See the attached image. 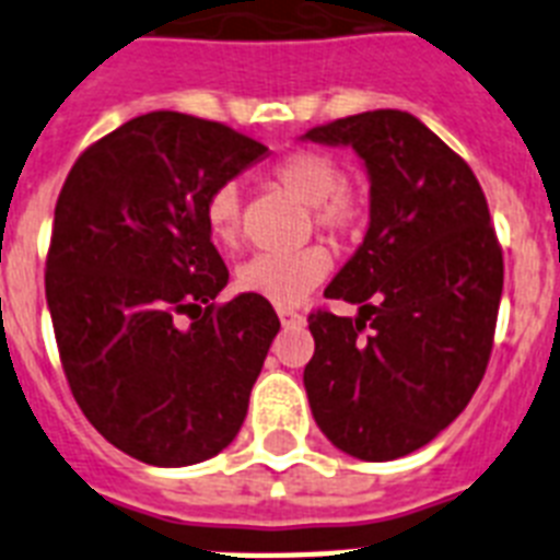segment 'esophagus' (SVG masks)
Segmentation results:
<instances>
[{
	"mask_svg": "<svg viewBox=\"0 0 560 560\" xmlns=\"http://www.w3.org/2000/svg\"><path fill=\"white\" fill-rule=\"evenodd\" d=\"M279 318H281V324H299L302 322V313L293 307H279Z\"/></svg>",
	"mask_w": 560,
	"mask_h": 560,
	"instance_id": "obj_1",
	"label": "esophagus"
}]
</instances>
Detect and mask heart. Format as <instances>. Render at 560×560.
<instances>
[{
  "label": "heart",
  "mask_w": 560,
  "mask_h": 560,
  "mask_svg": "<svg viewBox=\"0 0 560 560\" xmlns=\"http://www.w3.org/2000/svg\"><path fill=\"white\" fill-rule=\"evenodd\" d=\"M270 178L281 190L310 205V219L324 236L350 238L364 228L368 196L350 185L341 164L322 150H293L270 167ZM205 224L213 242L233 247L242 236V192L233 182L213 187L205 199ZM330 272V256L322 247H304L295 253H258L236 270L242 293L288 307L302 302L310 290Z\"/></svg>",
  "instance_id": "b5f03b06"
}]
</instances>
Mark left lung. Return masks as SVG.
Returning <instances> with one entry per match:
<instances>
[{
    "instance_id": "left-lung-1",
    "label": "left lung",
    "mask_w": 560,
    "mask_h": 560,
    "mask_svg": "<svg viewBox=\"0 0 560 560\" xmlns=\"http://www.w3.org/2000/svg\"><path fill=\"white\" fill-rule=\"evenodd\" d=\"M350 144L370 173V228L313 310L304 368L310 410L338 450L393 462L458 418L490 364L504 253L476 173L404 110H368L310 128Z\"/></svg>"
}]
</instances>
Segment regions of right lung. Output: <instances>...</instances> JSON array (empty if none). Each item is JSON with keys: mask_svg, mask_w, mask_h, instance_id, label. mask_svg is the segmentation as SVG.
I'll return each instance as SVG.
<instances>
[{"mask_svg": "<svg viewBox=\"0 0 560 560\" xmlns=\"http://www.w3.org/2000/svg\"><path fill=\"white\" fill-rule=\"evenodd\" d=\"M267 148L156 110L84 150L56 199L45 295L70 393L113 447L153 467L222 453L279 332L267 299L215 302L230 272L205 199Z\"/></svg>", "mask_w": 560, "mask_h": 560, "instance_id": "add662e5", "label": "right lung"}]
</instances>
